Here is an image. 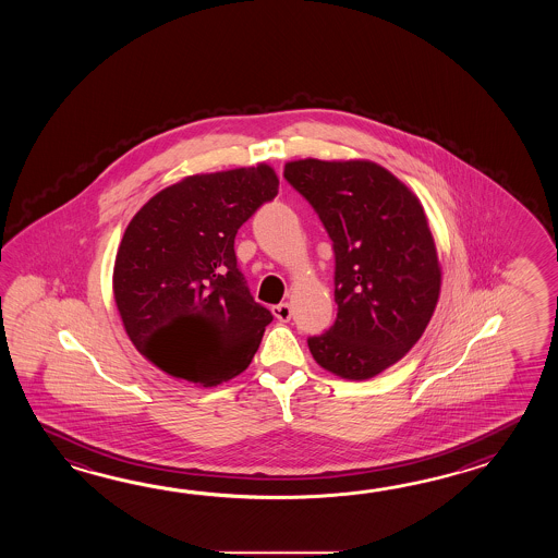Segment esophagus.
<instances>
[{
  "label": "esophagus",
  "instance_id": "1",
  "mask_svg": "<svg viewBox=\"0 0 558 558\" xmlns=\"http://www.w3.org/2000/svg\"><path fill=\"white\" fill-rule=\"evenodd\" d=\"M271 311H274L275 319L281 320V323H287V320L291 319V315H293L289 303H279Z\"/></svg>",
  "mask_w": 558,
  "mask_h": 558
}]
</instances>
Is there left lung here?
Instances as JSON below:
<instances>
[{
  "instance_id": "left-lung-1",
  "label": "left lung",
  "mask_w": 558,
  "mask_h": 558,
  "mask_svg": "<svg viewBox=\"0 0 558 558\" xmlns=\"http://www.w3.org/2000/svg\"><path fill=\"white\" fill-rule=\"evenodd\" d=\"M283 175L313 205L335 251L337 319L308 339V351L341 379H371L413 349L439 301L425 209L403 181L367 159H296Z\"/></svg>"
}]
</instances>
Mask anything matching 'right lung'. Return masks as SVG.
Listing matches in <instances>:
<instances>
[{"label": "right lung", "mask_w": 558, "mask_h": 558, "mask_svg": "<svg viewBox=\"0 0 558 558\" xmlns=\"http://www.w3.org/2000/svg\"><path fill=\"white\" fill-rule=\"evenodd\" d=\"M279 191L267 163L199 173L133 215L113 267L119 317L155 367L217 387L250 367L274 320L238 269L235 235Z\"/></svg>", "instance_id": "1"}]
</instances>
